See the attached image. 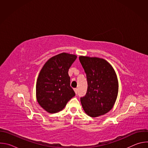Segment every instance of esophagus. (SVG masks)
Returning a JSON list of instances; mask_svg holds the SVG:
<instances>
[{
	"label": "esophagus",
	"mask_w": 148,
	"mask_h": 148,
	"mask_svg": "<svg viewBox=\"0 0 148 148\" xmlns=\"http://www.w3.org/2000/svg\"><path fill=\"white\" fill-rule=\"evenodd\" d=\"M74 92H75V93L76 94H77V93H78V89H77V88H74Z\"/></svg>",
	"instance_id": "1"
}]
</instances>
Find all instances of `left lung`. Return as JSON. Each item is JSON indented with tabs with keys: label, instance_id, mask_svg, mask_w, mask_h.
Instances as JSON below:
<instances>
[{
	"label": "left lung",
	"instance_id": "left-lung-1",
	"mask_svg": "<svg viewBox=\"0 0 148 148\" xmlns=\"http://www.w3.org/2000/svg\"><path fill=\"white\" fill-rule=\"evenodd\" d=\"M86 73L88 88L80 98L83 110L88 116L98 117L113 108L118 94V80L110 63L98 57H79Z\"/></svg>",
	"mask_w": 148,
	"mask_h": 148
}]
</instances>
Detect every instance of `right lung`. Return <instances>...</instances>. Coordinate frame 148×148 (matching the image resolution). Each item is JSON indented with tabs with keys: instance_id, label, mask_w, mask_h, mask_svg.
Returning <instances> with one entry per match:
<instances>
[{
	"instance_id": "add662e5",
	"label": "right lung",
	"mask_w": 148,
	"mask_h": 148,
	"mask_svg": "<svg viewBox=\"0 0 148 148\" xmlns=\"http://www.w3.org/2000/svg\"><path fill=\"white\" fill-rule=\"evenodd\" d=\"M76 58L75 54L62 53L49 59L40 70L36 82V99L47 112L54 114L61 111L75 96L68 72Z\"/></svg>"
}]
</instances>
